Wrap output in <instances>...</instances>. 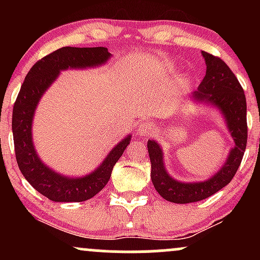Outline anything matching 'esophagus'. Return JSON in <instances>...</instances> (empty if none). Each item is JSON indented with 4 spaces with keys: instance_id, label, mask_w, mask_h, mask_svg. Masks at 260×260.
<instances>
[{
    "instance_id": "34e87169",
    "label": "esophagus",
    "mask_w": 260,
    "mask_h": 260,
    "mask_svg": "<svg viewBox=\"0 0 260 260\" xmlns=\"http://www.w3.org/2000/svg\"><path fill=\"white\" fill-rule=\"evenodd\" d=\"M154 131H155L154 123L149 121H143L138 127V132L140 136L143 137H150L151 134L154 133Z\"/></svg>"
}]
</instances>
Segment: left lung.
<instances>
[{
  "mask_svg": "<svg viewBox=\"0 0 260 260\" xmlns=\"http://www.w3.org/2000/svg\"><path fill=\"white\" fill-rule=\"evenodd\" d=\"M202 53L207 63V74L193 98L194 100L211 103L219 107L236 145L230 151L225 165L213 177L204 182L182 183L166 172L160 145L154 140H148L151 181L155 189L164 199L177 204L203 201L228 186L240 168L248 137L247 103L243 88L221 58L205 51Z\"/></svg>",
  "mask_w": 260,
  "mask_h": 260,
  "instance_id": "left-lung-1",
  "label": "left lung"
}]
</instances>
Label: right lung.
Returning <instances> with one entry per match:
<instances>
[{
  "instance_id": "obj_1",
  "label": "right lung",
  "mask_w": 260,
  "mask_h": 260,
  "mask_svg": "<svg viewBox=\"0 0 260 260\" xmlns=\"http://www.w3.org/2000/svg\"><path fill=\"white\" fill-rule=\"evenodd\" d=\"M110 56L111 53L106 47H61L39 59L20 86L12 115L18 168L25 180L50 201L84 202L96 196L106 186L113 166L129 144L131 136H127L110 151L99 168L90 175L80 178H70L53 172L41 162L32 145L31 123L34 111L41 95L57 78L59 71L103 64Z\"/></svg>"
}]
</instances>
